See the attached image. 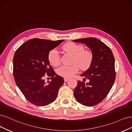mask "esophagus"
I'll list each match as a JSON object with an SVG mask.
<instances>
[{"instance_id": "1", "label": "esophagus", "mask_w": 132, "mask_h": 132, "mask_svg": "<svg viewBox=\"0 0 132 132\" xmlns=\"http://www.w3.org/2000/svg\"><path fill=\"white\" fill-rule=\"evenodd\" d=\"M69 80V78H64V81L65 82H67L68 80Z\"/></svg>"}]
</instances>
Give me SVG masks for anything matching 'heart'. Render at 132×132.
<instances>
[{
  "instance_id": "1",
  "label": "heart",
  "mask_w": 132,
  "mask_h": 132,
  "mask_svg": "<svg viewBox=\"0 0 132 132\" xmlns=\"http://www.w3.org/2000/svg\"><path fill=\"white\" fill-rule=\"evenodd\" d=\"M65 52L73 55L72 65H62L57 70L59 75L65 78H70L79 69H87L91 65L93 55L90 51L84 49L82 45L73 42H68L63 46ZM48 60L51 65L57 66L60 63V55L56 49L51 50L48 54Z\"/></svg>"
}]
</instances>
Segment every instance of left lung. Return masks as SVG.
I'll use <instances>...</instances> for the list:
<instances>
[{
    "label": "left lung",
    "instance_id": "1",
    "mask_svg": "<svg viewBox=\"0 0 132 132\" xmlns=\"http://www.w3.org/2000/svg\"><path fill=\"white\" fill-rule=\"evenodd\" d=\"M85 44L90 49L93 58L89 69L81 76L88 83L78 80L74 96L79 103L93 106L99 104L108 95L116 78L114 58L110 48L96 38H84L73 40Z\"/></svg>",
    "mask_w": 132,
    "mask_h": 132
}]
</instances>
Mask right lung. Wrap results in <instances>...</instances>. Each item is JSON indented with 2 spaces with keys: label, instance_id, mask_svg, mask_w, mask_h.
Masks as SVG:
<instances>
[{
  "label": "right lung",
  "instance_id": "add662e5",
  "mask_svg": "<svg viewBox=\"0 0 132 132\" xmlns=\"http://www.w3.org/2000/svg\"><path fill=\"white\" fill-rule=\"evenodd\" d=\"M63 40L33 38L15 52L13 59L15 81L24 97L34 105L44 106L53 103L64 83L61 76L55 75L48 60L50 51ZM45 74L51 77L52 81L45 82Z\"/></svg>",
  "mask_w": 132,
  "mask_h": 132
}]
</instances>
